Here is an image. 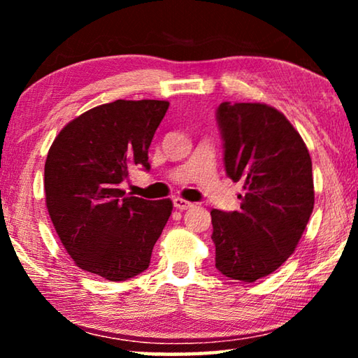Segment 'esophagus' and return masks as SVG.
<instances>
[{
  "label": "esophagus",
  "instance_id": "1",
  "mask_svg": "<svg viewBox=\"0 0 358 358\" xmlns=\"http://www.w3.org/2000/svg\"><path fill=\"white\" fill-rule=\"evenodd\" d=\"M173 207H175V208H178V210H187V208L194 207V203L185 201V199L175 197V199H173Z\"/></svg>",
  "mask_w": 358,
  "mask_h": 358
}]
</instances>
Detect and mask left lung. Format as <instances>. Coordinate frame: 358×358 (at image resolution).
Returning a JSON list of instances; mask_svg holds the SVG:
<instances>
[{
  "label": "left lung",
  "mask_w": 358,
  "mask_h": 358,
  "mask_svg": "<svg viewBox=\"0 0 358 358\" xmlns=\"http://www.w3.org/2000/svg\"><path fill=\"white\" fill-rule=\"evenodd\" d=\"M224 167L243 183L238 211L211 210L216 268L254 282L295 251L314 208L311 156L284 115L260 102H222L216 110Z\"/></svg>",
  "instance_id": "obj_1"
}]
</instances>
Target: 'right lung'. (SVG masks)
Returning a JSON list of instances; mask_svg holds the SVG:
<instances>
[{
    "label": "right lung",
    "mask_w": 358,
    "mask_h": 358,
    "mask_svg": "<svg viewBox=\"0 0 358 358\" xmlns=\"http://www.w3.org/2000/svg\"><path fill=\"white\" fill-rule=\"evenodd\" d=\"M167 101L118 99L82 113L48 150L44 189L50 220L77 266L108 281L148 268L172 201L126 196L132 166L150 171L148 148Z\"/></svg>",
    "instance_id": "1"
}]
</instances>
